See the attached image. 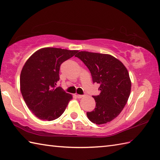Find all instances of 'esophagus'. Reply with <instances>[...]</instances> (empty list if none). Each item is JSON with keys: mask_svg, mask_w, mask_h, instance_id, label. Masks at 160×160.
Segmentation results:
<instances>
[{"mask_svg": "<svg viewBox=\"0 0 160 160\" xmlns=\"http://www.w3.org/2000/svg\"><path fill=\"white\" fill-rule=\"evenodd\" d=\"M77 97L78 98H82L84 97V95H77Z\"/></svg>", "mask_w": 160, "mask_h": 160, "instance_id": "1", "label": "esophagus"}]
</instances>
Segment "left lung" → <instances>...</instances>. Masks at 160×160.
Masks as SVG:
<instances>
[{"mask_svg":"<svg viewBox=\"0 0 160 160\" xmlns=\"http://www.w3.org/2000/svg\"><path fill=\"white\" fill-rule=\"evenodd\" d=\"M75 56L89 69L93 82L100 84V95L93 96L96 108L87 112V118L96 124L114 120L123 110L130 96L131 82L127 68L108 54L80 52Z\"/></svg>","mask_w":160,"mask_h":160,"instance_id":"8db88e82","label":"left lung"}]
</instances>
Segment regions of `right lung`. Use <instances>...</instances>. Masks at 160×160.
Here are the masks:
<instances>
[{"label": "right lung", "mask_w": 160, "mask_h": 160, "mask_svg": "<svg viewBox=\"0 0 160 160\" xmlns=\"http://www.w3.org/2000/svg\"><path fill=\"white\" fill-rule=\"evenodd\" d=\"M78 52L47 47L37 51L23 66L20 91L29 109L40 120L58 118L72 99L71 95L56 86L61 64Z\"/></svg>", "instance_id": "right-lung-1"}]
</instances>
